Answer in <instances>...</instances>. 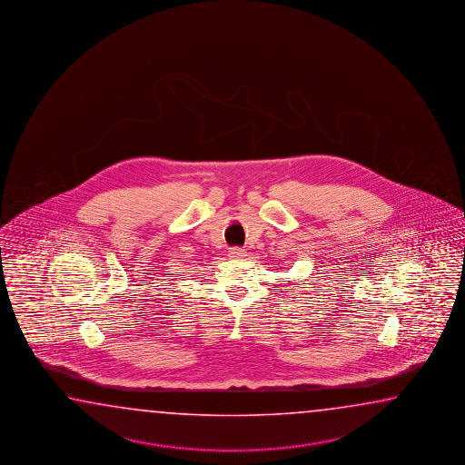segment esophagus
<instances>
[{
	"label": "esophagus",
	"instance_id": "34e87169",
	"mask_svg": "<svg viewBox=\"0 0 465 465\" xmlns=\"http://www.w3.org/2000/svg\"><path fill=\"white\" fill-rule=\"evenodd\" d=\"M246 255V251L242 249V247H231L229 249V257L231 259H241V257H244Z\"/></svg>",
	"mask_w": 465,
	"mask_h": 465
}]
</instances>
